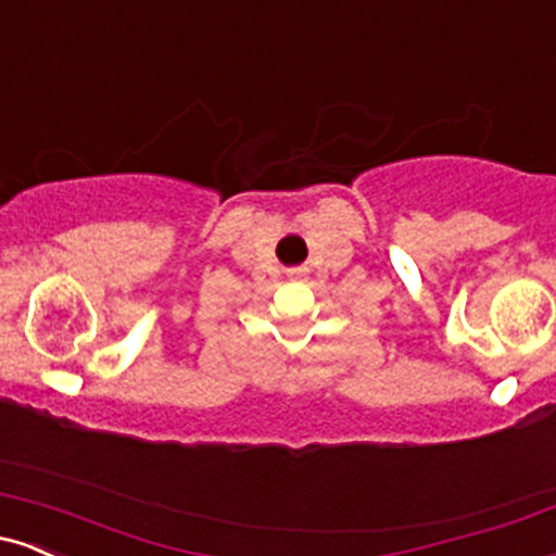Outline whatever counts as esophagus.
I'll use <instances>...</instances> for the list:
<instances>
[{
  "mask_svg": "<svg viewBox=\"0 0 556 556\" xmlns=\"http://www.w3.org/2000/svg\"><path fill=\"white\" fill-rule=\"evenodd\" d=\"M305 271H308V269H303V266H298V269H290L287 274H290L292 279H298V277H305Z\"/></svg>",
  "mask_w": 556,
  "mask_h": 556,
  "instance_id": "1",
  "label": "esophagus"
}]
</instances>
